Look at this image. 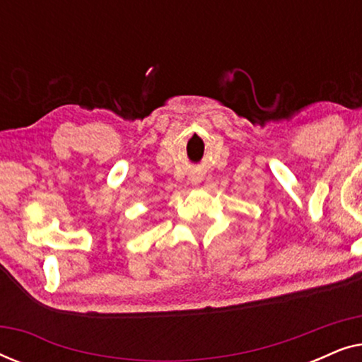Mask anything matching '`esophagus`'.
Masks as SVG:
<instances>
[{
    "instance_id": "obj_1",
    "label": "esophagus",
    "mask_w": 362,
    "mask_h": 362,
    "mask_svg": "<svg viewBox=\"0 0 362 362\" xmlns=\"http://www.w3.org/2000/svg\"><path fill=\"white\" fill-rule=\"evenodd\" d=\"M201 180H202V177L199 175H196V173H192V175L189 176V182H191V185H194V186L199 185Z\"/></svg>"
}]
</instances>
